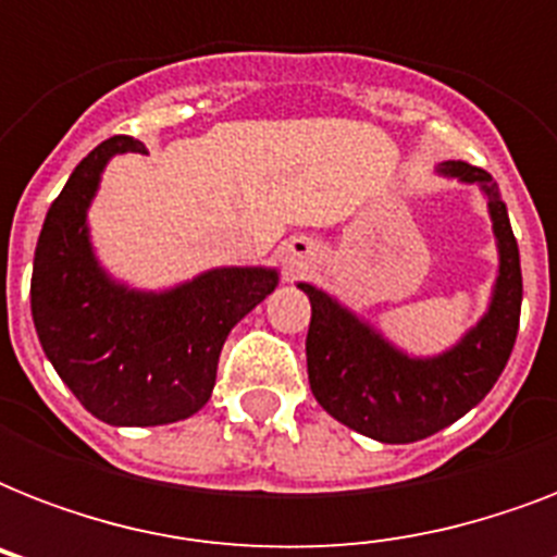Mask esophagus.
Returning a JSON list of instances; mask_svg holds the SVG:
<instances>
[{
    "label": "esophagus",
    "mask_w": 557,
    "mask_h": 557,
    "mask_svg": "<svg viewBox=\"0 0 557 557\" xmlns=\"http://www.w3.org/2000/svg\"><path fill=\"white\" fill-rule=\"evenodd\" d=\"M314 253V243L304 239V236H297V239H288L286 248H283V262H286L288 271L304 269L306 260Z\"/></svg>",
    "instance_id": "34e87169"
}]
</instances>
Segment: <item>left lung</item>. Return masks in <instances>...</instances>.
<instances>
[{
    "label": "left lung",
    "instance_id": "left-lung-1",
    "mask_svg": "<svg viewBox=\"0 0 557 557\" xmlns=\"http://www.w3.org/2000/svg\"><path fill=\"white\" fill-rule=\"evenodd\" d=\"M436 173L485 193L500 260L488 309L454 347L440 356H410L338 297L312 283H297L312 304L306 367L318 405L341 424L387 445L428 440L480 405L500 379L518 338L523 277L497 182L466 161H442Z\"/></svg>",
    "mask_w": 557,
    "mask_h": 557
}]
</instances>
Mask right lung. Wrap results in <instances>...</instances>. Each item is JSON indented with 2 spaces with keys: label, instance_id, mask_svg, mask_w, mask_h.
<instances>
[{
  "label": "right lung",
  "instance_id": "obj_1",
  "mask_svg": "<svg viewBox=\"0 0 557 557\" xmlns=\"http://www.w3.org/2000/svg\"><path fill=\"white\" fill-rule=\"evenodd\" d=\"M147 152L115 135L74 168L51 201L34 253L30 318L42 352L91 416L152 428L208 405L227 332L277 288L269 265H219L173 288L115 280L91 248L89 208L115 156Z\"/></svg>",
  "mask_w": 557,
  "mask_h": 557
}]
</instances>
